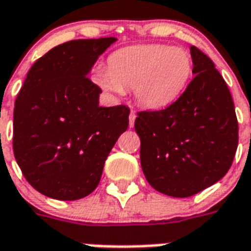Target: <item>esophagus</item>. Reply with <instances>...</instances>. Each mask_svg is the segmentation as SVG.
<instances>
[{
	"label": "esophagus",
	"instance_id": "1",
	"mask_svg": "<svg viewBox=\"0 0 251 251\" xmlns=\"http://www.w3.org/2000/svg\"><path fill=\"white\" fill-rule=\"evenodd\" d=\"M135 120H136V114L133 111L129 114V127H133L135 126Z\"/></svg>",
	"mask_w": 251,
	"mask_h": 251
}]
</instances>
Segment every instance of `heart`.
Listing matches in <instances>:
<instances>
[{"instance_id": "1", "label": "heart", "mask_w": 251, "mask_h": 251, "mask_svg": "<svg viewBox=\"0 0 251 251\" xmlns=\"http://www.w3.org/2000/svg\"><path fill=\"white\" fill-rule=\"evenodd\" d=\"M192 75L191 55L162 44L123 48L110 57L108 71L100 69L97 82L104 90L122 94L132 90L147 110H161L179 98Z\"/></svg>"}]
</instances>
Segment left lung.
I'll return each instance as SVG.
<instances>
[{
  "instance_id": "1",
  "label": "left lung",
  "mask_w": 251,
  "mask_h": 251,
  "mask_svg": "<svg viewBox=\"0 0 251 251\" xmlns=\"http://www.w3.org/2000/svg\"><path fill=\"white\" fill-rule=\"evenodd\" d=\"M194 78L178 100L161 111L137 114L140 162L149 184L188 198L228 173L238 145L232 95L212 60L190 47Z\"/></svg>"
}]
</instances>
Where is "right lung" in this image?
<instances>
[{
	"instance_id": "obj_1",
	"label": "right lung",
	"mask_w": 251,
	"mask_h": 251,
	"mask_svg": "<svg viewBox=\"0 0 251 251\" xmlns=\"http://www.w3.org/2000/svg\"><path fill=\"white\" fill-rule=\"evenodd\" d=\"M116 38L79 39L52 48L31 67L15 99V160L27 182L57 200L98 186L104 161L128 128L127 106H99L87 75Z\"/></svg>"
}]
</instances>
